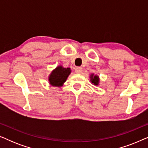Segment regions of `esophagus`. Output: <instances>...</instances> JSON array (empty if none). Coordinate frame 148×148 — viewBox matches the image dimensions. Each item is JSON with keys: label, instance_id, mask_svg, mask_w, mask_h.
<instances>
[{"label": "esophagus", "instance_id": "1", "mask_svg": "<svg viewBox=\"0 0 148 148\" xmlns=\"http://www.w3.org/2000/svg\"><path fill=\"white\" fill-rule=\"evenodd\" d=\"M82 72V68L80 66H77L75 68V73H81Z\"/></svg>", "mask_w": 148, "mask_h": 148}]
</instances>
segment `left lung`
I'll return each mask as SVG.
<instances>
[{
    "label": "left lung",
    "instance_id": "1",
    "mask_svg": "<svg viewBox=\"0 0 148 148\" xmlns=\"http://www.w3.org/2000/svg\"><path fill=\"white\" fill-rule=\"evenodd\" d=\"M91 81H92V83H93L94 85H98V82H99L98 77L96 75L93 76V75H91Z\"/></svg>",
    "mask_w": 148,
    "mask_h": 148
}]
</instances>
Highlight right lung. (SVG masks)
Listing matches in <instances>:
<instances>
[{
    "label": "right lung",
    "mask_w": 148,
    "mask_h": 148,
    "mask_svg": "<svg viewBox=\"0 0 148 148\" xmlns=\"http://www.w3.org/2000/svg\"><path fill=\"white\" fill-rule=\"evenodd\" d=\"M71 73L69 68H63L62 66H58L52 72L49 77L50 84L53 86L59 87L62 86L66 78Z\"/></svg>",
    "instance_id": "1"
}]
</instances>
